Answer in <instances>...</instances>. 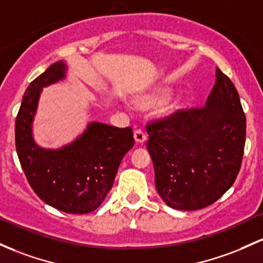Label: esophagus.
I'll use <instances>...</instances> for the list:
<instances>
[{
    "mask_svg": "<svg viewBox=\"0 0 263 263\" xmlns=\"http://www.w3.org/2000/svg\"><path fill=\"white\" fill-rule=\"evenodd\" d=\"M134 137H135V141H136L137 143H141V145H142V143H145V141L147 140V135H146V132L143 131V129H136V131H135V135H134Z\"/></svg>",
    "mask_w": 263,
    "mask_h": 263,
    "instance_id": "esophagus-1",
    "label": "esophagus"
}]
</instances>
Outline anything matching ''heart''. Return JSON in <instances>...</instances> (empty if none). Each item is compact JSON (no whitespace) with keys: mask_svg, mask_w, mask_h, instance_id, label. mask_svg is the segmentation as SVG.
<instances>
[{"mask_svg":"<svg viewBox=\"0 0 263 263\" xmlns=\"http://www.w3.org/2000/svg\"><path fill=\"white\" fill-rule=\"evenodd\" d=\"M168 95V89L167 88H156L154 91L148 92V93L142 95V96L137 97L135 103L140 107H151V106L157 105L161 101H163ZM177 108V106L175 105L174 102H170V101H166V103L163 105V114L164 115H172Z\"/></svg>","mask_w":263,"mask_h":263,"instance_id":"obj_1","label":"heart"}]
</instances>
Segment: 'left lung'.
Instances as JSON below:
<instances>
[{
  "instance_id": "8db88e82",
  "label": "left lung",
  "mask_w": 263,
  "mask_h": 263,
  "mask_svg": "<svg viewBox=\"0 0 263 263\" xmlns=\"http://www.w3.org/2000/svg\"><path fill=\"white\" fill-rule=\"evenodd\" d=\"M147 134L161 198L175 210L204 209L232 186L241 168L246 117L237 89L217 68L204 107L178 109L148 123Z\"/></svg>"
}]
</instances>
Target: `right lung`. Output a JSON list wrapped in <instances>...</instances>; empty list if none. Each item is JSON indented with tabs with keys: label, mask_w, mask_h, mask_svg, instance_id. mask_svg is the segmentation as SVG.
<instances>
[{
	"label": "right lung",
	"mask_w": 263,
	"mask_h": 263,
	"mask_svg": "<svg viewBox=\"0 0 263 263\" xmlns=\"http://www.w3.org/2000/svg\"><path fill=\"white\" fill-rule=\"evenodd\" d=\"M66 70L65 62H54L30 83L16 117L14 137L20 163L34 193L60 211L81 215L102 203L135 140L131 127L91 122L61 148H42L34 142L32 123L42 88L65 79Z\"/></svg>",
	"instance_id": "1"
}]
</instances>
